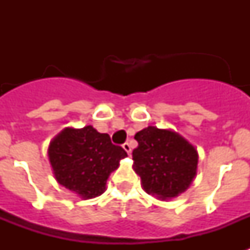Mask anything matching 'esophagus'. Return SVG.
Here are the masks:
<instances>
[{"label": "esophagus", "mask_w": 250, "mask_h": 250, "mask_svg": "<svg viewBox=\"0 0 250 250\" xmlns=\"http://www.w3.org/2000/svg\"><path fill=\"white\" fill-rule=\"evenodd\" d=\"M123 146V149H125V152H127V154H131V145H129V143H125V144L122 145Z\"/></svg>", "instance_id": "1"}]
</instances>
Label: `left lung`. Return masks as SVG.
<instances>
[{"instance_id":"obj_1","label":"left lung","mask_w":250,"mask_h":250,"mask_svg":"<svg viewBox=\"0 0 250 250\" xmlns=\"http://www.w3.org/2000/svg\"><path fill=\"white\" fill-rule=\"evenodd\" d=\"M133 170L146 193L158 198L176 197L189 187L197 170V150L170 129L149 125L135 135Z\"/></svg>"}]
</instances>
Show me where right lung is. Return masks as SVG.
<instances>
[{
  "label": "right lung",
  "instance_id": "obj_1",
  "mask_svg": "<svg viewBox=\"0 0 250 250\" xmlns=\"http://www.w3.org/2000/svg\"><path fill=\"white\" fill-rule=\"evenodd\" d=\"M49 161L57 182L83 198L104 193L106 180L127 156L107 133L92 127L64 128L49 145Z\"/></svg>",
  "mask_w": 250,
  "mask_h": 250
}]
</instances>
